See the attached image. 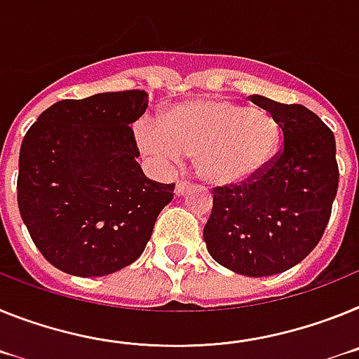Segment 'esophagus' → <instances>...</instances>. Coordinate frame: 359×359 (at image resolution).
<instances>
[{
    "label": "esophagus",
    "instance_id": "obj_1",
    "mask_svg": "<svg viewBox=\"0 0 359 359\" xmlns=\"http://www.w3.org/2000/svg\"><path fill=\"white\" fill-rule=\"evenodd\" d=\"M189 188H191V182H188V180H179L175 186V193L179 195V197H182L184 193L188 191Z\"/></svg>",
    "mask_w": 359,
    "mask_h": 359
}]
</instances>
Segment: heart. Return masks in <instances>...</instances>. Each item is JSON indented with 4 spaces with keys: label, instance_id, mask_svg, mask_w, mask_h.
Segmentation results:
<instances>
[{
    "label": "heart",
    "instance_id": "1",
    "mask_svg": "<svg viewBox=\"0 0 359 359\" xmlns=\"http://www.w3.org/2000/svg\"><path fill=\"white\" fill-rule=\"evenodd\" d=\"M139 148L162 164L195 157L202 180L217 188L262 175L282 146V126L271 111L226 99H188L162 111L161 123L139 121Z\"/></svg>",
    "mask_w": 359,
    "mask_h": 359
}]
</instances>
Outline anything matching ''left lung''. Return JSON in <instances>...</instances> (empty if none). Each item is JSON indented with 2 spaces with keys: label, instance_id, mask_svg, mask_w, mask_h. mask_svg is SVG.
<instances>
[{
  "label": "left lung",
  "instance_id": "obj_1",
  "mask_svg": "<svg viewBox=\"0 0 359 359\" xmlns=\"http://www.w3.org/2000/svg\"><path fill=\"white\" fill-rule=\"evenodd\" d=\"M251 102L278 119L283 148L257 179L213 189L204 240L220 266L258 278L291 269L316 248L339 173L334 133L314 111L264 95Z\"/></svg>",
  "mask_w": 359,
  "mask_h": 359
}]
</instances>
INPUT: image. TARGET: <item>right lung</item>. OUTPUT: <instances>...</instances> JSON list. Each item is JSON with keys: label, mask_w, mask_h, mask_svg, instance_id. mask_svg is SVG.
Returning <instances> with one entry per match:
<instances>
[{"label": "right lung", "mask_w": 359, "mask_h": 359, "mask_svg": "<svg viewBox=\"0 0 359 359\" xmlns=\"http://www.w3.org/2000/svg\"><path fill=\"white\" fill-rule=\"evenodd\" d=\"M144 90L65 99L46 108L20 149L18 205L36 248L74 276L130 266L151 238L175 184L149 180L132 126Z\"/></svg>", "instance_id": "right-lung-1"}]
</instances>
